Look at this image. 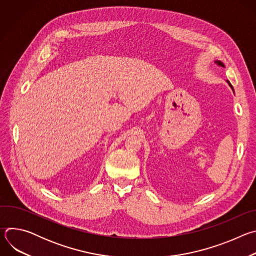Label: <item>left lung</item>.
<instances>
[{"mask_svg":"<svg viewBox=\"0 0 256 256\" xmlns=\"http://www.w3.org/2000/svg\"><path fill=\"white\" fill-rule=\"evenodd\" d=\"M214 64H218V66H222V68H225V64H223V62H222L221 60H214ZM227 83L229 84V86L231 87V89H232V90H233V92H234V88H233V86L231 85V83H230V82H229L228 80H227Z\"/></svg>","mask_w":256,"mask_h":256,"instance_id":"obj_1","label":"left lung"}]
</instances>
